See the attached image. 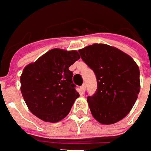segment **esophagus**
Returning <instances> with one entry per match:
<instances>
[{
  "label": "esophagus",
  "instance_id": "1",
  "mask_svg": "<svg viewBox=\"0 0 151 151\" xmlns=\"http://www.w3.org/2000/svg\"><path fill=\"white\" fill-rule=\"evenodd\" d=\"M81 92H82V93H84L85 91H86V85H82V86H81Z\"/></svg>",
  "mask_w": 151,
  "mask_h": 151
}]
</instances>
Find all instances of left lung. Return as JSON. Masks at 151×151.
<instances>
[{
    "mask_svg": "<svg viewBox=\"0 0 151 151\" xmlns=\"http://www.w3.org/2000/svg\"><path fill=\"white\" fill-rule=\"evenodd\" d=\"M79 53L97 81L96 93L87 97L91 115L101 124L122 120L134 107L140 90L138 65L129 55L107 44L89 45Z\"/></svg>",
    "mask_w": 151,
    "mask_h": 151,
    "instance_id": "8db88e82",
    "label": "left lung"
}]
</instances>
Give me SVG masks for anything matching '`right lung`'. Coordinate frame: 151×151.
<instances>
[{
	"label": "right lung",
	"instance_id": "1",
	"mask_svg": "<svg viewBox=\"0 0 151 151\" xmlns=\"http://www.w3.org/2000/svg\"><path fill=\"white\" fill-rule=\"evenodd\" d=\"M80 58L76 50L53 49L25 66L20 77L21 92L33 115L57 123L69 114L80 96L69 67Z\"/></svg>",
	"mask_w": 151,
	"mask_h": 151
}]
</instances>
